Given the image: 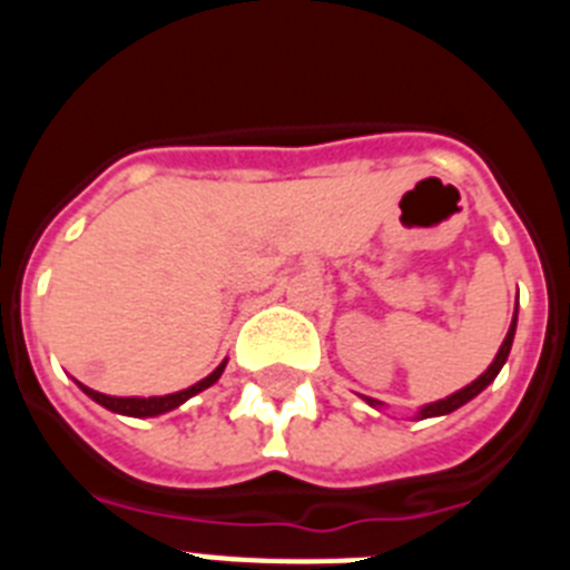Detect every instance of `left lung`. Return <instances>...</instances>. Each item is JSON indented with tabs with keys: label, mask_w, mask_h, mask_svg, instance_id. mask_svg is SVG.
I'll return each mask as SVG.
<instances>
[{
	"label": "left lung",
	"mask_w": 570,
	"mask_h": 570,
	"mask_svg": "<svg viewBox=\"0 0 570 570\" xmlns=\"http://www.w3.org/2000/svg\"><path fill=\"white\" fill-rule=\"evenodd\" d=\"M513 334H517V308H513L511 328H508L505 340H502L500 351H497V356H493V362H491V365H488L485 374L476 376V380H473L471 385L460 387L456 394L445 396V400L428 402V405H422V407H420V414H416V420H428V416H445V414H451V411H456V407L465 405V402H471L476 394H482V391H485V387L491 385L493 380H497V374H500L502 365H505V362H508V354H511V345H513ZM365 402H367V405L382 407V402H380V400H371V396H365Z\"/></svg>",
	"instance_id": "left-lung-1"
}]
</instances>
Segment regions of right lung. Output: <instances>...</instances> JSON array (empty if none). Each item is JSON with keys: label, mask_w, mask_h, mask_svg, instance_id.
<instances>
[{"label": "right lung", "mask_w": 570, "mask_h": 570, "mask_svg": "<svg viewBox=\"0 0 570 570\" xmlns=\"http://www.w3.org/2000/svg\"><path fill=\"white\" fill-rule=\"evenodd\" d=\"M225 365H228V360L223 362V365L216 367L214 374H208L205 380H199L196 385L185 387V391H176V394H165V396H108V394H99V391H94V387L88 385H79L85 391V394L90 396L94 402H99L102 407H108V411H114V414H122V416H159V414H168V411H174V407H179L183 402H188L190 396H196L199 391H205V387L214 385L219 376H223Z\"/></svg>", "instance_id": "1"}]
</instances>
